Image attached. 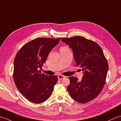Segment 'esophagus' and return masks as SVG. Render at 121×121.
<instances>
[{
    "instance_id": "esophagus-1",
    "label": "esophagus",
    "mask_w": 121,
    "mask_h": 121,
    "mask_svg": "<svg viewBox=\"0 0 121 121\" xmlns=\"http://www.w3.org/2000/svg\"><path fill=\"white\" fill-rule=\"evenodd\" d=\"M58 78L59 79H60V80H61V79H62L65 78V76H63V75H59L58 76Z\"/></svg>"
}]
</instances>
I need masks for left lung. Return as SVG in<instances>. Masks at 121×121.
I'll list each match as a JSON object with an SVG mask.
<instances>
[{"mask_svg": "<svg viewBox=\"0 0 121 121\" xmlns=\"http://www.w3.org/2000/svg\"><path fill=\"white\" fill-rule=\"evenodd\" d=\"M72 49L76 65L82 68L84 75L81 82L69 77L67 89L72 98L81 104L91 101L98 96L106 83L108 63L97 43L83 36L61 38Z\"/></svg>", "mask_w": 121, "mask_h": 121, "instance_id": "obj_1", "label": "left lung"}]
</instances>
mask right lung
<instances>
[{"label":"right lung","instance_id":"obj_1","mask_svg":"<svg viewBox=\"0 0 121 121\" xmlns=\"http://www.w3.org/2000/svg\"><path fill=\"white\" fill-rule=\"evenodd\" d=\"M59 41L60 38H36L23 46L15 56L13 73L15 84L19 91L33 103L47 100L58 81L57 76L46 75L39 69Z\"/></svg>","mask_w":121,"mask_h":121}]
</instances>
